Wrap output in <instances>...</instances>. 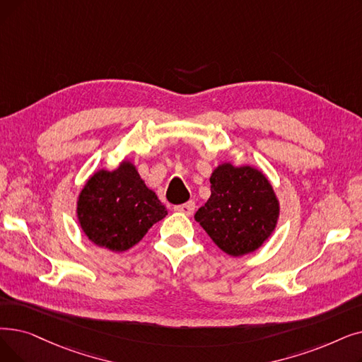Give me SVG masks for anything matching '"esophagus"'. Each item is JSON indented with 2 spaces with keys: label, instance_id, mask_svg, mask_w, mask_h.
<instances>
[{
  "label": "esophagus",
  "instance_id": "obj_1",
  "mask_svg": "<svg viewBox=\"0 0 362 362\" xmlns=\"http://www.w3.org/2000/svg\"><path fill=\"white\" fill-rule=\"evenodd\" d=\"M176 211L185 214V216H192L195 211V202L194 201H187L186 204H182V206L175 207Z\"/></svg>",
  "mask_w": 362,
  "mask_h": 362
}]
</instances>
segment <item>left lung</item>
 <instances>
[{
  "instance_id": "left-lung-1",
  "label": "left lung",
  "mask_w": 362,
  "mask_h": 362,
  "mask_svg": "<svg viewBox=\"0 0 362 362\" xmlns=\"http://www.w3.org/2000/svg\"><path fill=\"white\" fill-rule=\"evenodd\" d=\"M211 195L195 220L226 255L253 253L275 230L279 202L262 171L223 163L210 177Z\"/></svg>"
}]
</instances>
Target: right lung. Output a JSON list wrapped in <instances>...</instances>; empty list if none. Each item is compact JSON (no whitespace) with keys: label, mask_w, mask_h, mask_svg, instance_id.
Here are the masks:
<instances>
[{"label":"right lung","mask_w":362,"mask_h":362,"mask_svg":"<svg viewBox=\"0 0 362 362\" xmlns=\"http://www.w3.org/2000/svg\"><path fill=\"white\" fill-rule=\"evenodd\" d=\"M76 216L87 238L111 251H125L167 216L153 191L130 161L99 170L87 180L76 202Z\"/></svg>","instance_id":"add662e5"}]
</instances>
